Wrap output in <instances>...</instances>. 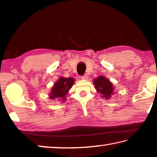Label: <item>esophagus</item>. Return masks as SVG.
Masks as SVG:
<instances>
[{"instance_id": "obj_1", "label": "esophagus", "mask_w": 157, "mask_h": 157, "mask_svg": "<svg viewBox=\"0 0 157 157\" xmlns=\"http://www.w3.org/2000/svg\"><path fill=\"white\" fill-rule=\"evenodd\" d=\"M88 78H89V76L87 75H84L83 76H81V79H87Z\"/></svg>"}]
</instances>
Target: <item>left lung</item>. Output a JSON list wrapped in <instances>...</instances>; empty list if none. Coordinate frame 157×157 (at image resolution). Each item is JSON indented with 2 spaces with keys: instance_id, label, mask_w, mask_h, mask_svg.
<instances>
[{
  "instance_id": "8db88e82",
  "label": "left lung",
  "mask_w": 157,
  "mask_h": 157,
  "mask_svg": "<svg viewBox=\"0 0 157 157\" xmlns=\"http://www.w3.org/2000/svg\"><path fill=\"white\" fill-rule=\"evenodd\" d=\"M94 84L95 90L98 93H100L102 98L109 100L111 95H114V89L112 82L105 76H99L96 79H94Z\"/></svg>"
}]
</instances>
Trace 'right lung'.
<instances>
[{
    "mask_svg": "<svg viewBox=\"0 0 157 157\" xmlns=\"http://www.w3.org/2000/svg\"><path fill=\"white\" fill-rule=\"evenodd\" d=\"M75 82V79L73 78H64L60 77L50 90L49 98L51 100H57L58 101L64 102L66 100V95Z\"/></svg>",
    "mask_w": 157,
    "mask_h": 157,
    "instance_id": "right-lung-1",
    "label": "right lung"
}]
</instances>
